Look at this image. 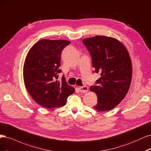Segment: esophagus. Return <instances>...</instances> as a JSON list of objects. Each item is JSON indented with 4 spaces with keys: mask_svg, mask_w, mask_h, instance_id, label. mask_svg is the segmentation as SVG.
Listing matches in <instances>:
<instances>
[{
    "mask_svg": "<svg viewBox=\"0 0 151 151\" xmlns=\"http://www.w3.org/2000/svg\"><path fill=\"white\" fill-rule=\"evenodd\" d=\"M78 89H79V91L80 92H82V93H86V92L88 91V87L86 86H83L80 87Z\"/></svg>",
    "mask_w": 151,
    "mask_h": 151,
    "instance_id": "esophagus-1",
    "label": "esophagus"
}]
</instances>
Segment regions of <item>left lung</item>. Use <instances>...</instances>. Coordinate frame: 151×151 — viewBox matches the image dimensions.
Segmentation results:
<instances>
[{
  "mask_svg": "<svg viewBox=\"0 0 151 151\" xmlns=\"http://www.w3.org/2000/svg\"><path fill=\"white\" fill-rule=\"evenodd\" d=\"M83 42L90 52L95 72L100 73L97 86L90 90L97 95L93 108L109 111L127 94L132 78V65L127 48L116 39L105 36L85 38Z\"/></svg>",
  "mask_w": 151,
  "mask_h": 151,
  "instance_id": "obj_1",
  "label": "left lung"
}]
</instances>
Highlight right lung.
Masks as SVG:
<instances>
[{
  "mask_svg": "<svg viewBox=\"0 0 151 151\" xmlns=\"http://www.w3.org/2000/svg\"><path fill=\"white\" fill-rule=\"evenodd\" d=\"M71 42L43 39L29 50L23 66L24 85L32 98L47 109L66 105L67 99L75 91L67 84L65 76L58 78L62 50Z\"/></svg>",
  "mask_w": 151,
  "mask_h": 151,
  "instance_id": "add662e5",
  "label": "right lung"
}]
</instances>
